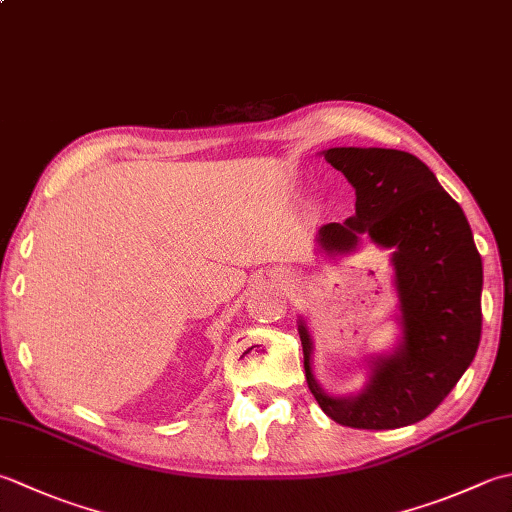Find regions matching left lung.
Segmentation results:
<instances>
[{
	"label": "left lung",
	"instance_id": "obj_1",
	"mask_svg": "<svg viewBox=\"0 0 512 512\" xmlns=\"http://www.w3.org/2000/svg\"><path fill=\"white\" fill-rule=\"evenodd\" d=\"M326 162L355 188V217L319 228L328 255L350 253L359 237L393 248L402 342L373 357L355 397H330L310 368L313 339L299 319L310 393L337 424L366 430L422 422L475 359L482 337V257L468 219L422 159L393 148H328Z\"/></svg>",
	"mask_w": 512,
	"mask_h": 512
}]
</instances>
